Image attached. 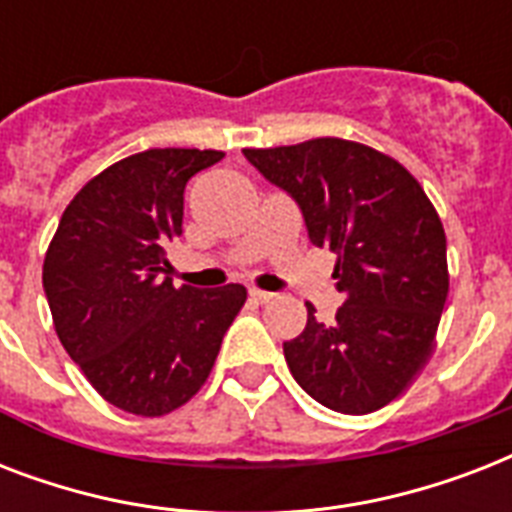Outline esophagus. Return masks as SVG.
Here are the masks:
<instances>
[{"mask_svg":"<svg viewBox=\"0 0 512 512\" xmlns=\"http://www.w3.org/2000/svg\"><path fill=\"white\" fill-rule=\"evenodd\" d=\"M249 297H252L255 303H271L276 295H273V292H265V289H249Z\"/></svg>","mask_w":512,"mask_h":512,"instance_id":"1","label":"esophagus"}]
</instances>
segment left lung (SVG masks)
<instances>
[{"instance_id": "left-lung-1", "label": "left lung", "mask_w": 512, "mask_h": 512, "mask_svg": "<svg viewBox=\"0 0 512 512\" xmlns=\"http://www.w3.org/2000/svg\"><path fill=\"white\" fill-rule=\"evenodd\" d=\"M249 164L300 204L308 239L337 255L335 324L308 305L284 342L297 385L327 409L369 414L401 396L436 345L449 295L446 233L404 164L342 138L244 148Z\"/></svg>"}]
</instances>
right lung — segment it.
<instances>
[{
	"label": "right lung",
	"mask_w": 512,
	"mask_h": 512,
	"mask_svg": "<svg viewBox=\"0 0 512 512\" xmlns=\"http://www.w3.org/2000/svg\"><path fill=\"white\" fill-rule=\"evenodd\" d=\"M223 151L151 148L95 175L60 217L42 284L63 348L116 409L162 417L207 382L247 300L241 284L175 287L167 244L183 233V191Z\"/></svg>",
	"instance_id": "obj_1"
}]
</instances>
